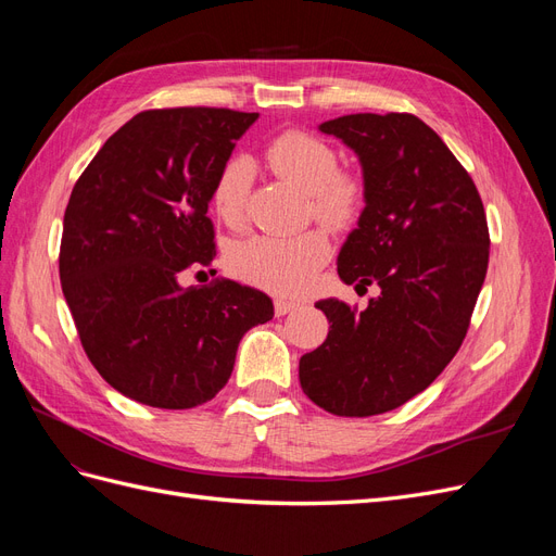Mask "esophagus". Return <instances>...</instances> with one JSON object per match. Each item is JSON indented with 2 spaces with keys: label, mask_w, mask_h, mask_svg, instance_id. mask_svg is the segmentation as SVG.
Instances as JSON below:
<instances>
[{
  "label": "esophagus",
  "mask_w": 556,
  "mask_h": 556,
  "mask_svg": "<svg viewBox=\"0 0 556 556\" xmlns=\"http://www.w3.org/2000/svg\"><path fill=\"white\" fill-rule=\"evenodd\" d=\"M274 308H276V315H288V313H292V311L299 308V301L285 299V296H276Z\"/></svg>",
  "instance_id": "1"
}]
</instances>
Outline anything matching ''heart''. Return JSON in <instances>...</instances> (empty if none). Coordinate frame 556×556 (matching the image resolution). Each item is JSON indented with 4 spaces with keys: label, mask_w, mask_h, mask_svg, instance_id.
<instances>
[{
    "label": "heart",
    "mask_w": 556,
    "mask_h": 556,
    "mask_svg": "<svg viewBox=\"0 0 556 556\" xmlns=\"http://www.w3.org/2000/svg\"><path fill=\"white\" fill-rule=\"evenodd\" d=\"M264 157L278 176L306 190L308 215L325 227L341 231L359 217L366 201L364 180L355 172L339 169V155L327 141L308 131L288 129L264 146ZM250 190V162L241 155L229 157L211 190V204L225 225H243ZM327 260V233L317 227L292 237H252L233 245L229 255L231 271L241 280L280 294H299L311 288Z\"/></svg>",
    "instance_id": "1"
}]
</instances>
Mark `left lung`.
Returning <instances> with one entry per match:
<instances>
[{"mask_svg": "<svg viewBox=\"0 0 556 556\" xmlns=\"http://www.w3.org/2000/svg\"><path fill=\"white\" fill-rule=\"evenodd\" d=\"M359 155L366 206L339 276L380 294L357 311L317 301L325 343L299 359L304 394L331 415L394 410L457 355L490 264V229L473 178L413 113H352L319 125Z\"/></svg>", "mask_w": 556, "mask_h": 556, "instance_id": "8db88e82", "label": "left lung"}]
</instances>
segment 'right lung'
Segmentation results:
<instances>
[{
	"instance_id": "obj_1",
	"label": "right lung",
	"mask_w": 556,
	"mask_h": 556,
	"mask_svg": "<svg viewBox=\"0 0 556 556\" xmlns=\"http://www.w3.org/2000/svg\"><path fill=\"white\" fill-rule=\"evenodd\" d=\"M257 113L150 109L117 129L64 211L60 280L88 359L113 390L185 410L227 384L241 336L274 317L229 278L180 288L215 260L213 180Z\"/></svg>"
}]
</instances>
